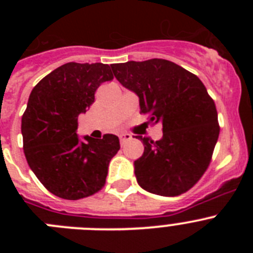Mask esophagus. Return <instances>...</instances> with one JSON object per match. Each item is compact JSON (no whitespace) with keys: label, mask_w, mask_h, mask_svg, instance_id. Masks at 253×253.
Masks as SVG:
<instances>
[{"label":"esophagus","mask_w":253,"mask_h":253,"mask_svg":"<svg viewBox=\"0 0 253 253\" xmlns=\"http://www.w3.org/2000/svg\"><path fill=\"white\" fill-rule=\"evenodd\" d=\"M119 139H120V144L123 146V144H125V143L128 142V140L131 139V135L128 133H122L119 135Z\"/></svg>","instance_id":"1"}]
</instances>
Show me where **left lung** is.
<instances>
[{"label": "left lung", "instance_id": "left-lung-1", "mask_svg": "<svg viewBox=\"0 0 253 253\" xmlns=\"http://www.w3.org/2000/svg\"><path fill=\"white\" fill-rule=\"evenodd\" d=\"M115 78L139 97L140 113L162 124L160 140L138 137L144 146L134 161L138 184L148 193L177 196L200 180L219 137L218 113L198 76L166 59L110 64Z\"/></svg>", "mask_w": 253, "mask_h": 253}]
</instances>
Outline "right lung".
Here are the masks:
<instances>
[{
    "label": "right lung",
    "mask_w": 253,
    "mask_h": 253,
    "mask_svg": "<svg viewBox=\"0 0 253 253\" xmlns=\"http://www.w3.org/2000/svg\"><path fill=\"white\" fill-rule=\"evenodd\" d=\"M114 78L102 63H69L58 67L33 88L21 119L24 153L38 180L55 196L78 200L105 185L119 138L77 135L78 115L95 101L101 84Z\"/></svg>",
    "instance_id": "right-lung-1"
}]
</instances>
